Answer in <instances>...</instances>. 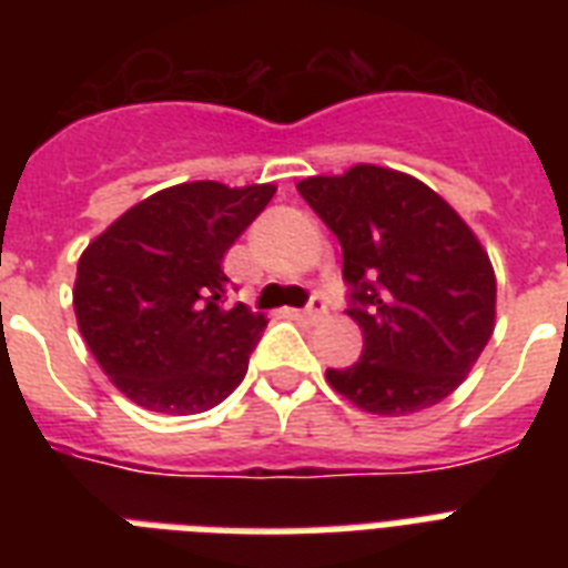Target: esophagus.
Instances as JSON below:
<instances>
[{
	"label": "esophagus",
	"instance_id": "34e87169",
	"mask_svg": "<svg viewBox=\"0 0 568 568\" xmlns=\"http://www.w3.org/2000/svg\"><path fill=\"white\" fill-rule=\"evenodd\" d=\"M324 315H327V306H324V301H321V297H312V303L306 306V310L294 312V318L306 321V324H315V321H321Z\"/></svg>",
	"mask_w": 568,
	"mask_h": 568
}]
</instances>
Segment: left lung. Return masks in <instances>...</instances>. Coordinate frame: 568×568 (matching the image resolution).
<instances>
[{"label":"left lung","instance_id":"8db88e82","mask_svg":"<svg viewBox=\"0 0 568 568\" xmlns=\"http://www.w3.org/2000/svg\"><path fill=\"white\" fill-rule=\"evenodd\" d=\"M297 191L342 244L363 356L327 383L365 413L409 415L466 379L495 329V271L445 200L409 173L356 164Z\"/></svg>","mask_w":568,"mask_h":568}]
</instances>
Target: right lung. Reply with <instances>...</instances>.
I'll list each match as a JSON object with an SVG mask.
<instances>
[{"label": "right lung", "instance_id": "obj_1", "mask_svg": "<svg viewBox=\"0 0 568 568\" xmlns=\"http://www.w3.org/2000/svg\"><path fill=\"white\" fill-rule=\"evenodd\" d=\"M274 191L182 182L132 205L88 244L75 271V321L129 400L194 415L244 379L267 318L223 303V256Z\"/></svg>", "mask_w": 568, "mask_h": 568}]
</instances>
